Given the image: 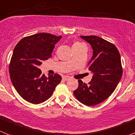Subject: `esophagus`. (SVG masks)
<instances>
[{
	"mask_svg": "<svg viewBox=\"0 0 135 135\" xmlns=\"http://www.w3.org/2000/svg\"><path fill=\"white\" fill-rule=\"evenodd\" d=\"M71 78L70 77V76H63V80H64L65 81H67V80H70V79H71Z\"/></svg>",
	"mask_w": 135,
	"mask_h": 135,
	"instance_id": "esophagus-1",
	"label": "esophagus"
}]
</instances>
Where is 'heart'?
I'll use <instances>...</instances> for the list:
<instances>
[{
	"label": "heart",
	"instance_id": "heart-1",
	"mask_svg": "<svg viewBox=\"0 0 135 135\" xmlns=\"http://www.w3.org/2000/svg\"><path fill=\"white\" fill-rule=\"evenodd\" d=\"M82 46H85V45L83 43H80V42H75L72 45L73 49H78V48H80Z\"/></svg>",
	"mask_w": 135,
	"mask_h": 135
}]
</instances>
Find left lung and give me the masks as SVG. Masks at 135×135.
<instances>
[{"label":"left lung","mask_w":135,"mask_h":135,"mask_svg":"<svg viewBox=\"0 0 135 135\" xmlns=\"http://www.w3.org/2000/svg\"><path fill=\"white\" fill-rule=\"evenodd\" d=\"M80 37L93 49L88 63V70L93 76L88 84L78 80V88L74 94L81 103L94 106L108 98L119 83L122 75L120 55L115 45L102 38L95 35Z\"/></svg>","instance_id":"obj_1"}]
</instances>
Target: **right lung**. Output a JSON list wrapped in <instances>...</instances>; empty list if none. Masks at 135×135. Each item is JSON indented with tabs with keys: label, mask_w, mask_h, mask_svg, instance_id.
I'll use <instances>...</instances> for the list:
<instances>
[{
	"label": "right lung",
	"mask_w": 135,
	"mask_h": 135,
	"mask_svg": "<svg viewBox=\"0 0 135 135\" xmlns=\"http://www.w3.org/2000/svg\"><path fill=\"white\" fill-rule=\"evenodd\" d=\"M47 33L26 37L15 47L9 65L15 88L27 102L37 104L47 100L61 80L59 74H41L39 66L51 57L55 45L61 39Z\"/></svg>",
	"instance_id": "right-lung-1"
}]
</instances>
